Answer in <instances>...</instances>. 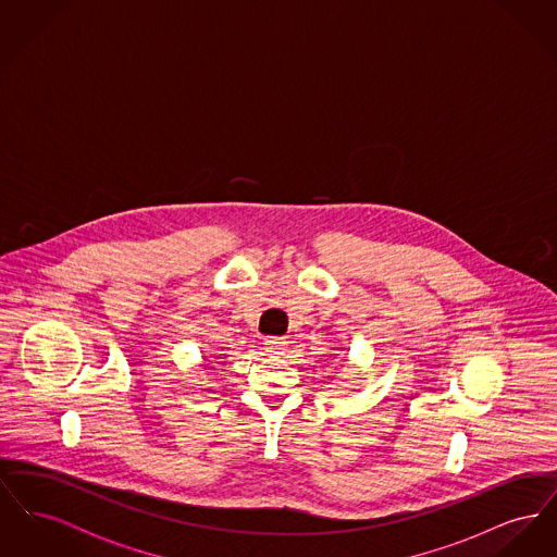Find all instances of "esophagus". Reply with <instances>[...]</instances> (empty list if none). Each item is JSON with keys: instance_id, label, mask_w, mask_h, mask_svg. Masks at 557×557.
<instances>
[{"instance_id": "1", "label": "esophagus", "mask_w": 557, "mask_h": 557, "mask_svg": "<svg viewBox=\"0 0 557 557\" xmlns=\"http://www.w3.org/2000/svg\"><path fill=\"white\" fill-rule=\"evenodd\" d=\"M265 350L271 355H282L286 348H288V341L286 338H280V336H269L265 338Z\"/></svg>"}]
</instances>
